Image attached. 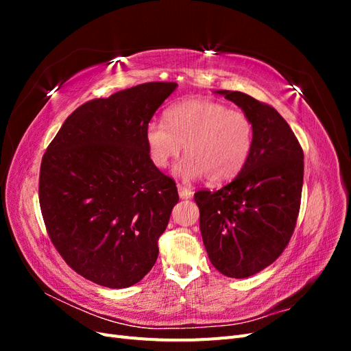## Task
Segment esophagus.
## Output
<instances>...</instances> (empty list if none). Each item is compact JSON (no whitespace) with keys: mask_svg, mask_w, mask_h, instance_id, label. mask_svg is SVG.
Wrapping results in <instances>:
<instances>
[{"mask_svg":"<svg viewBox=\"0 0 351 351\" xmlns=\"http://www.w3.org/2000/svg\"><path fill=\"white\" fill-rule=\"evenodd\" d=\"M177 187H178V195H180V197H182V199H189V197L193 196V190L190 189V187L183 186V184H178Z\"/></svg>","mask_w":351,"mask_h":351,"instance_id":"34e87169","label":"esophagus"}]
</instances>
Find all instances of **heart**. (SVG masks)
<instances>
[{
  "label": "heart",
  "mask_w": 351,
  "mask_h": 351,
  "mask_svg": "<svg viewBox=\"0 0 351 351\" xmlns=\"http://www.w3.org/2000/svg\"><path fill=\"white\" fill-rule=\"evenodd\" d=\"M151 161L165 168L180 151L186 156L176 171L186 178L227 183L247 164L254 145V127L247 114L209 99H187L167 111V124L146 125Z\"/></svg>",
  "instance_id": "1"
}]
</instances>
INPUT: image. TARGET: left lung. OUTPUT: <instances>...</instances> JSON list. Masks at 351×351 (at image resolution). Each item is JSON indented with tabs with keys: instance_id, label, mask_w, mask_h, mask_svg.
Returning <instances> with one entry per match:
<instances>
[{
	"instance_id": "left-lung-1",
	"label": "left lung",
	"mask_w": 351,
	"mask_h": 351,
	"mask_svg": "<svg viewBox=\"0 0 351 351\" xmlns=\"http://www.w3.org/2000/svg\"><path fill=\"white\" fill-rule=\"evenodd\" d=\"M250 117L254 145L237 177L215 192L199 190V226L209 261L231 278H246L277 259L300 209L303 149L271 105L243 92L217 90Z\"/></svg>"
}]
</instances>
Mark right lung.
<instances>
[{
    "instance_id": "1",
    "label": "right lung",
    "mask_w": 351,
    "mask_h": 351,
    "mask_svg": "<svg viewBox=\"0 0 351 351\" xmlns=\"http://www.w3.org/2000/svg\"><path fill=\"white\" fill-rule=\"evenodd\" d=\"M176 88L151 82L80 105L42 158L39 204L49 239L95 284L125 289L156 262L178 193L151 161L145 133Z\"/></svg>"
}]
</instances>
